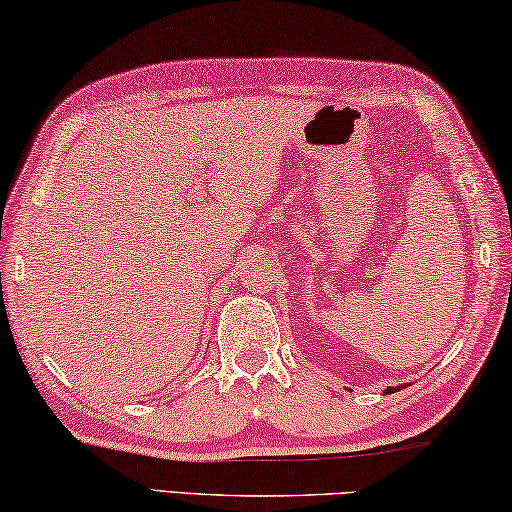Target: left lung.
I'll return each instance as SVG.
<instances>
[{
    "label": "left lung",
    "instance_id": "1",
    "mask_svg": "<svg viewBox=\"0 0 512 512\" xmlns=\"http://www.w3.org/2000/svg\"><path fill=\"white\" fill-rule=\"evenodd\" d=\"M401 388H406V385H397V388H385V395H392V392H399Z\"/></svg>",
    "mask_w": 512,
    "mask_h": 512
}]
</instances>
